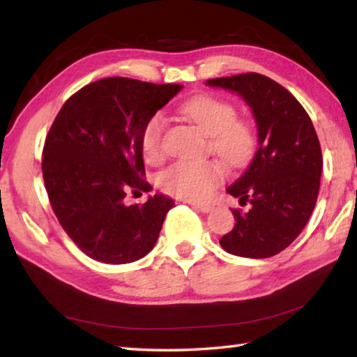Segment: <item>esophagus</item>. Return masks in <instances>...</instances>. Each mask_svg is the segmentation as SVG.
I'll use <instances>...</instances> for the list:
<instances>
[{
  "label": "esophagus",
  "instance_id": "34e87169",
  "mask_svg": "<svg viewBox=\"0 0 357 357\" xmlns=\"http://www.w3.org/2000/svg\"><path fill=\"white\" fill-rule=\"evenodd\" d=\"M190 204H192V208H195L197 211H200V213H209V211L213 209V206H211V204H203V203H192V202H190Z\"/></svg>",
  "mask_w": 357,
  "mask_h": 357
}]
</instances>
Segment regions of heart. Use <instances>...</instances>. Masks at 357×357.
Instances as JSON below:
<instances>
[{
    "label": "heart",
    "mask_w": 357,
    "mask_h": 357,
    "mask_svg": "<svg viewBox=\"0 0 357 357\" xmlns=\"http://www.w3.org/2000/svg\"><path fill=\"white\" fill-rule=\"evenodd\" d=\"M181 113L193 121L204 134L209 135V149L223 164L238 168L252 159L255 151V132L244 121L236 119L238 112L229 102L197 96L181 105ZM165 118L151 116L140 135L143 159L148 164L164 160ZM223 178V168L214 160H178L159 174V185L165 193L183 200L204 202L211 198Z\"/></svg>",
    "instance_id": "1"
}]
</instances>
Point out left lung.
Segmentation results:
<instances>
[{"instance_id":"1","label":"left lung","mask_w":357,"mask_h":357,"mask_svg":"<svg viewBox=\"0 0 357 357\" xmlns=\"http://www.w3.org/2000/svg\"><path fill=\"white\" fill-rule=\"evenodd\" d=\"M206 84L241 96L258 128L255 157L227 189L250 209H231L236 223L220 245L238 257H274L299 236L315 208L323 168L315 128L298 99L266 75L247 72Z\"/></svg>"}]
</instances>
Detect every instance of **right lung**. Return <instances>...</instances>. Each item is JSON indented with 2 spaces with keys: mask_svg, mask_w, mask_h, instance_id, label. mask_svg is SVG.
Here are the masks:
<instances>
[{
  "mask_svg": "<svg viewBox=\"0 0 357 357\" xmlns=\"http://www.w3.org/2000/svg\"><path fill=\"white\" fill-rule=\"evenodd\" d=\"M183 84L126 77L89 83L64 102L42 151V174L53 213L89 258L124 264L143 258L159 238L172 198L126 204L129 192H149L140 135L146 121Z\"/></svg>",
  "mask_w": 357,
  "mask_h": 357,
  "instance_id": "add662e5",
  "label": "right lung"
}]
</instances>
